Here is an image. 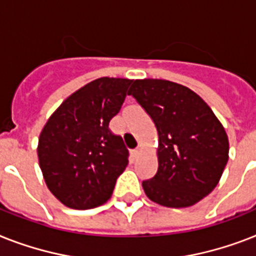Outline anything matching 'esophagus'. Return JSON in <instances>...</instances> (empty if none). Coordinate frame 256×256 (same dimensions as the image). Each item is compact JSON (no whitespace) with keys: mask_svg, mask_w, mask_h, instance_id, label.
<instances>
[{"mask_svg":"<svg viewBox=\"0 0 256 256\" xmlns=\"http://www.w3.org/2000/svg\"><path fill=\"white\" fill-rule=\"evenodd\" d=\"M139 155H140V148H135V150H132V159H136V158H138Z\"/></svg>","mask_w":256,"mask_h":256,"instance_id":"esophagus-1","label":"esophagus"}]
</instances>
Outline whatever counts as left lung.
I'll use <instances>...</instances> for the list:
<instances>
[{
  "instance_id": "1",
  "label": "left lung",
  "mask_w": 256,
  "mask_h": 256,
  "mask_svg": "<svg viewBox=\"0 0 256 256\" xmlns=\"http://www.w3.org/2000/svg\"><path fill=\"white\" fill-rule=\"evenodd\" d=\"M132 96L159 136L156 175L142 186L167 208L194 205L216 188L229 159V139L213 110L189 88L159 78L135 80Z\"/></svg>"
}]
</instances>
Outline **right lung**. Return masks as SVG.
Wrapping results in <instances>:
<instances>
[{
    "label": "right lung",
    "instance_id": "1",
    "mask_svg": "<svg viewBox=\"0 0 256 256\" xmlns=\"http://www.w3.org/2000/svg\"><path fill=\"white\" fill-rule=\"evenodd\" d=\"M132 80L101 78L66 98L39 135L38 159L47 188L66 206L92 209L112 197L128 151L109 130Z\"/></svg>",
    "mask_w": 256,
    "mask_h": 256
}]
</instances>
